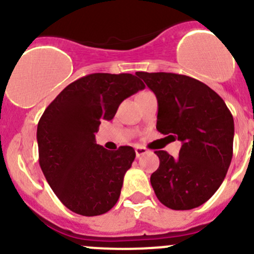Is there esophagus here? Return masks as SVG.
<instances>
[{"label": "esophagus", "instance_id": "esophagus-1", "mask_svg": "<svg viewBox=\"0 0 254 254\" xmlns=\"http://www.w3.org/2000/svg\"><path fill=\"white\" fill-rule=\"evenodd\" d=\"M146 152H147V150H146L145 147H141V146H136V147H135V153H136V157H140V156L145 155Z\"/></svg>", "mask_w": 254, "mask_h": 254}]
</instances>
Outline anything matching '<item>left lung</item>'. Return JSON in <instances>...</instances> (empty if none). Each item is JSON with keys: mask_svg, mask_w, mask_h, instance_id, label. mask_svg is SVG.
Returning a JSON list of instances; mask_svg holds the SVG:
<instances>
[{"mask_svg": "<svg viewBox=\"0 0 254 254\" xmlns=\"http://www.w3.org/2000/svg\"><path fill=\"white\" fill-rule=\"evenodd\" d=\"M158 101L157 127L183 142L178 158L155 151L160 167L151 175L158 200L190 210L209 200L226 177L234 153V117L209 86L186 75L137 72Z\"/></svg>", "mask_w": 254, "mask_h": 254, "instance_id": "8db88e82", "label": "left lung"}]
</instances>
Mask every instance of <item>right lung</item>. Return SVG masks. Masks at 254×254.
<instances>
[{
	"label": "right lung",
	"mask_w": 254,
	"mask_h": 254,
	"mask_svg": "<svg viewBox=\"0 0 254 254\" xmlns=\"http://www.w3.org/2000/svg\"><path fill=\"white\" fill-rule=\"evenodd\" d=\"M145 88L131 73H91L60 92L38 123L39 165L61 203L83 216L106 214L117 204L135 151H108L96 143L101 120Z\"/></svg>",
	"instance_id": "obj_1"
}]
</instances>
